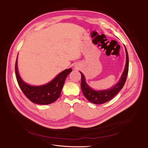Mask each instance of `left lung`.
<instances>
[{
    "mask_svg": "<svg viewBox=\"0 0 148 148\" xmlns=\"http://www.w3.org/2000/svg\"><path fill=\"white\" fill-rule=\"evenodd\" d=\"M125 52L127 54V60L126 65L123 73L122 75L120 81L118 83L114 86L112 88H110L107 90L104 91H95L92 89L86 83L84 75L82 72H80L82 76V82H81V88L82 90L84 96L86 99L93 104H104L105 102L110 101V99L117 95V94L121 90L126 82L127 75L128 72V66H129V60H128V55L127 51V49L125 48Z\"/></svg>",
    "mask_w": 148,
    "mask_h": 148,
    "instance_id": "1",
    "label": "left lung"
}]
</instances>
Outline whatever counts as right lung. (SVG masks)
Wrapping results in <instances>:
<instances>
[{
	"label": "right lung",
	"mask_w": 148,
	"mask_h": 148,
	"mask_svg": "<svg viewBox=\"0 0 148 148\" xmlns=\"http://www.w3.org/2000/svg\"><path fill=\"white\" fill-rule=\"evenodd\" d=\"M15 75L17 82L26 97L35 104L46 105L56 101L59 97L65 79L72 70L69 69L62 71L52 82L40 86H30L22 81L17 69V59L15 63Z\"/></svg>",
	"instance_id": "add662e5"
}]
</instances>
